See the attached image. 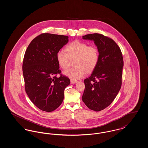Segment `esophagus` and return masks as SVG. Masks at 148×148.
I'll return each instance as SVG.
<instances>
[{
  "label": "esophagus",
  "mask_w": 148,
  "mask_h": 148,
  "mask_svg": "<svg viewBox=\"0 0 148 148\" xmlns=\"http://www.w3.org/2000/svg\"><path fill=\"white\" fill-rule=\"evenodd\" d=\"M71 84H75V83H77V80H73V79H71Z\"/></svg>",
  "instance_id": "esophagus-1"
}]
</instances>
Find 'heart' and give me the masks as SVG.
<instances>
[{
	"label": "heart",
	"mask_w": 148,
	"mask_h": 148,
	"mask_svg": "<svg viewBox=\"0 0 148 148\" xmlns=\"http://www.w3.org/2000/svg\"><path fill=\"white\" fill-rule=\"evenodd\" d=\"M65 51L59 50L56 54V59L59 66L64 69H67L71 66V60L77 59V68H71L64 72V74L71 79L76 80L84 77L87 71L94 69L98 63L99 54L98 48L94 45L75 40L68 44Z\"/></svg>",
	"instance_id": "b5f03b06"
}]
</instances>
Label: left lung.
I'll list each match as a JSON object with an SVG mask.
<instances>
[{
	"label": "left lung",
	"instance_id": "left-lung-1",
	"mask_svg": "<svg viewBox=\"0 0 148 148\" xmlns=\"http://www.w3.org/2000/svg\"><path fill=\"white\" fill-rule=\"evenodd\" d=\"M83 39L94 42L99 58L91 75L84 80L82 100L88 108L99 112L109 106L119 92L123 58L119 46L108 36L94 33L84 35Z\"/></svg>",
	"mask_w": 148,
	"mask_h": 148
}]
</instances>
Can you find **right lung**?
Returning <instances> with one entry per match:
<instances>
[{
	"instance_id": "obj_1",
	"label": "right lung",
	"mask_w": 148,
	"mask_h": 148,
	"mask_svg": "<svg viewBox=\"0 0 148 148\" xmlns=\"http://www.w3.org/2000/svg\"><path fill=\"white\" fill-rule=\"evenodd\" d=\"M68 42V36L42 33L25 51L22 67L25 90L32 102L42 111L51 112L60 106L64 89L71 83L61 74L56 59L57 53Z\"/></svg>"
}]
</instances>
